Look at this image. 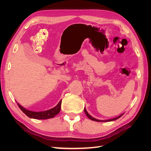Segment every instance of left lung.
I'll use <instances>...</instances> for the list:
<instances>
[{
    "label": "left lung",
    "instance_id": "obj_1",
    "mask_svg": "<svg viewBox=\"0 0 151 151\" xmlns=\"http://www.w3.org/2000/svg\"><path fill=\"white\" fill-rule=\"evenodd\" d=\"M84 112H85V113H86V115H87V116H88L90 120H93V121H96V122H111V121H114V120H116V119H118V118H120L123 114L124 113H123V114H122L121 115H120V116H117V117H116V118H112V119H109V120H98V119H96V118H93V116H91L88 113V111H86V108H84Z\"/></svg>",
    "mask_w": 151,
    "mask_h": 151
}]
</instances>
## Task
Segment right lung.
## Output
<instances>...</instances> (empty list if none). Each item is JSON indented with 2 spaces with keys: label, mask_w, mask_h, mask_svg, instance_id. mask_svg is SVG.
I'll use <instances>...</instances> for the list:
<instances>
[{
  "label": "right lung",
  "mask_w": 151,
  "mask_h": 151,
  "mask_svg": "<svg viewBox=\"0 0 151 151\" xmlns=\"http://www.w3.org/2000/svg\"><path fill=\"white\" fill-rule=\"evenodd\" d=\"M61 103H62V100H60V101H59V103L57 104V106H55L52 109H48V110H47V111L35 112V111H29L28 109H26L24 107L21 106L19 103H17L18 106L19 107L21 110L26 115H27L31 118H34V119H38V120H46V119H48V118H52L55 116V115L58 114L60 111Z\"/></svg>",
  "instance_id": "right-lung-1"
}]
</instances>
